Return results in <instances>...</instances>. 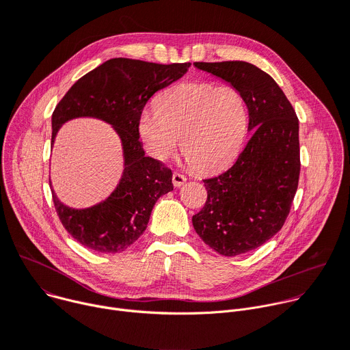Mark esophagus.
Wrapping results in <instances>:
<instances>
[{
	"mask_svg": "<svg viewBox=\"0 0 350 350\" xmlns=\"http://www.w3.org/2000/svg\"><path fill=\"white\" fill-rule=\"evenodd\" d=\"M172 180H173V185L174 187H181L185 181H187V178L183 176V174H180V173H173V177H172Z\"/></svg>",
	"mask_w": 350,
	"mask_h": 350,
	"instance_id": "esophagus-1",
	"label": "esophagus"
}]
</instances>
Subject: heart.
Masks as SVG:
<instances>
[{
  "label": "heart",
  "instance_id": "b5f03b06",
  "mask_svg": "<svg viewBox=\"0 0 350 350\" xmlns=\"http://www.w3.org/2000/svg\"><path fill=\"white\" fill-rule=\"evenodd\" d=\"M245 99L231 85L185 83L166 91L157 111L144 109L138 134L157 161L170 158L181 139L185 159L198 170L213 172L230 163L246 135Z\"/></svg>",
  "mask_w": 350,
  "mask_h": 350
}]
</instances>
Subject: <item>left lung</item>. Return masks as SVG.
I'll list each match as a JSON object with an SVG mask.
<instances>
[{
  "mask_svg": "<svg viewBox=\"0 0 350 350\" xmlns=\"http://www.w3.org/2000/svg\"><path fill=\"white\" fill-rule=\"evenodd\" d=\"M241 92L252 131L237 162L204 180L208 201L192 216L196 234L223 256L262 246L284 226L297 189L299 120L282 90L262 69L242 61L195 62Z\"/></svg>",
  "mask_w": 350,
  "mask_h": 350,
  "instance_id": "left-lung-1",
  "label": "left lung"
}]
</instances>
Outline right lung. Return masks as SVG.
Instances as JSON below:
<instances>
[{"mask_svg":"<svg viewBox=\"0 0 350 350\" xmlns=\"http://www.w3.org/2000/svg\"><path fill=\"white\" fill-rule=\"evenodd\" d=\"M189 66V62L159 65L113 58L79 79L57 105L51 119V146L61 127L80 118L111 124L122 144L123 173L104 201L88 208H70L58 198L49 180L64 227L91 251H126L144 234L158 199L173 191L172 170L145 157L137 123L148 99L181 79Z\"/></svg>","mask_w":350,"mask_h":350,"instance_id":"obj_1","label":"right lung"}]
</instances>
